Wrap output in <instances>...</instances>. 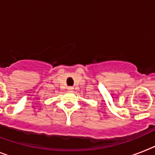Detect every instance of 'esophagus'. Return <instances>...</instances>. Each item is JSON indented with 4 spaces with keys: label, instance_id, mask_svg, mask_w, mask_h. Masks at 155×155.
<instances>
[{
    "label": "esophagus",
    "instance_id": "34e87169",
    "mask_svg": "<svg viewBox=\"0 0 155 155\" xmlns=\"http://www.w3.org/2000/svg\"><path fill=\"white\" fill-rule=\"evenodd\" d=\"M74 87H73V86H69V87H68V91H74Z\"/></svg>",
    "mask_w": 155,
    "mask_h": 155
}]
</instances>
